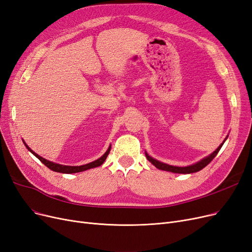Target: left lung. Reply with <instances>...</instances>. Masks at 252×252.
I'll use <instances>...</instances> for the list:
<instances>
[{"instance_id": "1", "label": "left lung", "mask_w": 252, "mask_h": 252, "mask_svg": "<svg viewBox=\"0 0 252 252\" xmlns=\"http://www.w3.org/2000/svg\"><path fill=\"white\" fill-rule=\"evenodd\" d=\"M226 138H225V140H226ZM225 140L223 141V143L225 142ZM223 143H221L220 146L217 148V150L214 152L213 154H211L209 157L204 158V159H202L201 161L197 162L196 164L191 165V166H187V167H176V166H171V165H168V164H164L162 162H159V161L153 159V158L148 156L146 153H145V156L147 158V160L150 161L153 165H155L158 169L165 170V171H170V172H174V173H193V172H197V171L201 170L208 164H210L212 162V160L214 159V158H215L217 156V154L219 153L220 148L222 147Z\"/></svg>"}]
</instances>
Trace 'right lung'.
Wrapping results in <instances>:
<instances>
[{
    "label": "right lung",
    "mask_w": 252,
    "mask_h": 252,
    "mask_svg": "<svg viewBox=\"0 0 252 252\" xmlns=\"http://www.w3.org/2000/svg\"><path fill=\"white\" fill-rule=\"evenodd\" d=\"M25 145H26V147L28 148V150H29L36 158H38L39 159V161L41 162V163H43L46 167H48V168H50L51 170H53V171H56V172H61V173H77V172H82V171H85V170H88V169H91V168H94V167H98V166H100L102 163L105 162V160L107 159V157H108V155H109V153H110V151H111V146L108 148V151L102 155L99 159H97V160H95V161H93V162H91V163H89V164H86V165H82V166H65V165H60V164H56V163H53V162H50V161H48V160H45V159H43L42 157H40V156H38L37 154H35L31 148L28 146L26 143H25Z\"/></svg>",
    "instance_id": "right-lung-1"
}]
</instances>
